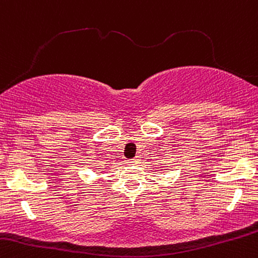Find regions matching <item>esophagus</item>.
<instances>
[{
	"mask_svg": "<svg viewBox=\"0 0 258 258\" xmlns=\"http://www.w3.org/2000/svg\"><path fill=\"white\" fill-rule=\"evenodd\" d=\"M128 163L130 164V165H135V164L139 163V159H138V158H134V159H132V160H129Z\"/></svg>",
	"mask_w": 258,
	"mask_h": 258,
	"instance_id": "34e87169",
	"label": "esophagus"
}]
</instances>
